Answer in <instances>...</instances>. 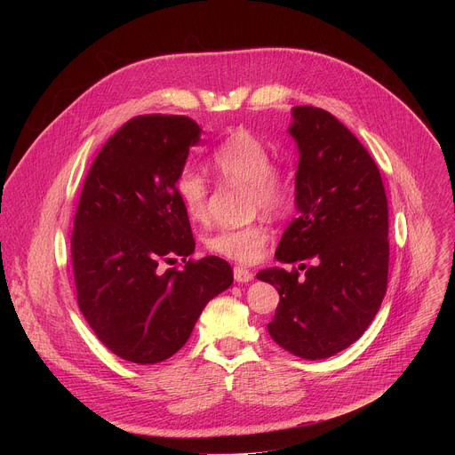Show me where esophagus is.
Segmentation results:
<instances>
[{
    "label": "esophagus",
    "mask_w": 455,
    "mask_h": 455,
    "mask_svg": "<svg viewBox=\"0 0 455 455\" xmlns=\"http://www.w3.org/2000/svg\"><path fill=\"white\" fill-rule=\"evenodd\" d=\"M234 279H235L237 283H248V281L253 279V274H251L250 270L243 268V267H235V268H234Z\"/></svg>",
    "instance_id": "34e87169"
}]
</instances>
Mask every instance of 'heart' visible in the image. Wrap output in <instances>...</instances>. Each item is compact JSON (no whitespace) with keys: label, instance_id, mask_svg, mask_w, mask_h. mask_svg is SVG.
Here are the masks:
<instances>
[{"label":"heart","instance_id":"1","mask_svg":"<svg viewBox=\"0 0 455 455\" xmlns=\"http://www.w3.org/2000/svg\"><path fill=\"white\" fill-rule=\"evenodd\" d=\"M212 167L227 183L246 187V207L251 214H283L293 198L288 171L272 160L270 148L248 129H235L212 153ZM178 198L192 221L209 218L211 185L196 167H183L176 178ZM270 237L263 220L243 227L218 228L205 237L211 253L241 265H251L263 255Z\"/></svg>","mask_w":455,"mask_h":455}]
</instances>
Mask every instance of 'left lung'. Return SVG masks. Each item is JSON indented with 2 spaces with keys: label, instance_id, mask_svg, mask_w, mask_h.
<instances>
[{
  "label": "left lung",
  "instance_id": "obj_1",
  "mask_svg": "<svg viewBox=\"0 0 455 455\" xmlns=\"http://www.w3.org/2000/svg\"><path fill=\"white\" fill-rule=\"evenodd\" d=\"M290 133L299 146V216L281 237L283 263L313 260L300 277L293 267L268 268L259 281L279 291L270 337L286 351L328 358L356 342L387 291L388 207L378 165L330 111L295 106Z\"/></svg>",
  "mask_w": 455,
  "mask_h": 455
}]
</instances>
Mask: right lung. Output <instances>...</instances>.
I'll list each match as a JSON object with an SVG mask.
<instances>
[{
  "instance_id": "add662e5",
  "label": "right lung",
  "mask_w": 455,
  "mask_h": 455,
  "mask_svg": "<svg viewBox=\"0 0 455 455\" xmlns=\"http://www.w3.org/2000/svg\"><path fill=\"white\" fill-rule=\"evenodd\" d=\"M200 125L183 115H139L109 137L84 180L72 232L77 302L116 356L148 365L178 353L232 268L196 246L176 178ZM180 256L184 268L157 270ZM181 267V265H180Z\"/></svg>"
}]
</instances>
